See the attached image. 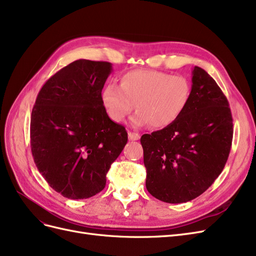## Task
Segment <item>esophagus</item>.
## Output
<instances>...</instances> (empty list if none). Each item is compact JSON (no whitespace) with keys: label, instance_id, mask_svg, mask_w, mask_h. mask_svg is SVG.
<instances>
[{"label":"esophagus","instance_id":"esophagus-1","mask_svg":"<svg viewBox=\"0 0 256 256\" xmlns=\"http://www.w3.org/2000/svg\"><path fill=\"white\" fill-rule=\"evenodd\" d=\"M128 138L130 141H136L140 138V134L136 132H132V131H128Z\"/></svg>","mask_w":256,"mask_h":256}]
</instances>
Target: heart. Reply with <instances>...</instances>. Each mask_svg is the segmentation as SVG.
I'll use <instances>...</instances> for the list:
<instances>
[{"mask_svg":"<svg viewBox=\"0 0 256 256\" xmlns=\"http://www.w3.org/2000/svg\"><path fill=\"white\" fill-rule=\"evenodd\" d=\"M191 85L184 76L148 69H136L120 76V86L106 84L102 102L109 118L122 122L132 112L136 126L150 124L152 128L171 126L187 109Z\"/></svg>","mask_w":256,"mask_h":256,"instance_id":"heart-1","label":"heart"}]
</instances>
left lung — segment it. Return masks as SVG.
Returning <instances> with one entry per match:
<instances>
[{"label":"left lung","instance_id":"8db88e82","mask_svg":"<svg viewBox=\"0 0 256 256\" xmlns=\"http://www.w3.org/2000/svg\"><path fill=\"white\" fill-rule=\"evenodd\" d=\"M232 140L228 99L212 76L196 66L182 115L171 126L141 138L147 191L171 204L198 198L223 171Z\"/></svg>","mask_w":256,"mask_h":256}]
</instances>
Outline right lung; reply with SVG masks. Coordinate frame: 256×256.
I'll return each instance as SVG.
<instances>
[{
	"mask_svg": "<svg viewBox=\"0 0 256 256\" xmlns=\"http://www.w3.org/2000/svg\"><path fill=\"white\" fill-rule=\"evenodd\" d=\"M108 62L78 60L46 82L30 115V150L52 189L72 198L104 190L106 173L128 141L102 102Z\"/></svg>",
	"mask_w": 256,
	"mask_h": 256,
	"instance_id": "right-lung-1",
	"label": "right lung"
}]
</instances>
